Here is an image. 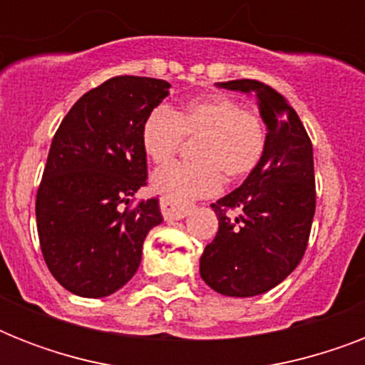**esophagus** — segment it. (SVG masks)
Returning <instances> with one entry per match:
<instances>
[{"instance_id":"1","label":"esophagus","mask_w":365,"mask_h":365,"mask_svg":"<svg viewBox=\"0 0 365 365\" xmlns=\"http://www.w3.org/2000/svg\"><path fill=\"white\" fill-rule=\"evenodd\" d=\"M160 212H163V217H165L166 222H172V220H183L191 212V208L189 206L174 205L168 199H160Z\"/></svg>"}]
</instances>
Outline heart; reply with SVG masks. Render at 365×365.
<instances>
[{
  "instance_id": "b5f03b06",
  "label": "heart",
  "mask_w": 365,
  "mask_h": 365,
  "mask_svg": "<svg viewBox=\"0 0 365 365\" xmlns=\"http://www.w3.org/2000/svg\"><path fill=\"white\" fill-rule=\"evenodd\" d=\"M197 138L195 163H172L155 172L151 185L163 199L178 206L210 197L227 182H239L259 166L267 149V125L254 110L242 108L227 94H206L189 100L180 110L155 108L142 125V148L163 165Z\"/></svg>"
}]
</instances>
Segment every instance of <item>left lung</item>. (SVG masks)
I'll list each match as a JSON object with an SVG mask.
<instances>
[{
	"label": "left lung",
	"mask_w": 365,
	"mask_h": 365,
	"mask_svg": "<svg viewBox=\"0 0 365 365\" xmlns=\"http://www.w3.org/2000/svg\"><path fill=\"white\" fill-rule=\"evenodd\" d=\"M217 87L255 93L267 149L242 185L212 205L220 227L202 252L200 277L217 294L252 297L278 286L305 255L317 208L312 143L294 108L269 85L237 79ZM227 210L240 216L231 220Z\"/></svg>",
	"instance_id": "1"
}]
</instances>
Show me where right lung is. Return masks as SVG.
I'll return each mask as SVG.
<instances>
[{
  "instance_id": "1",
  "label": "right lung",
  "mask_w": 365,
  "mask_h": 365,
  "mask_svg": "<svg viewBox=\"0 0 365 365\" xmlns=\"http://www.w3.org/2000/svg\"><path fill=\"white\" fill-rule=\"evenodd\" d=\"M168 88L153 77H111L83 94L54 134L36 197L37 235L48 271L71 294H115L163 222L157 197L132 202L148 180L142 125Z\"/></svg>"
}]
</instances>
